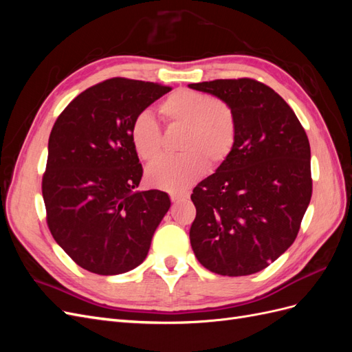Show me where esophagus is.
I'll use <instances>...</instances> for the list:
<instances>
[{
	"label": "esophagus",
	"instance_id": "34e87169",
	"mask_svg": "<svg viewBox=\"0 0 352 352\" xmlns=\"http://www.w3.org/2000/svg\"><path fill=\"white\" fill-rule=\"evenodd\" d=\"M170 198H172L173 202H177V201H179V197H177V195H170Z\"/></svg>",
	"mask_w": 352,
	"mask_h": 352
}]
</instances>
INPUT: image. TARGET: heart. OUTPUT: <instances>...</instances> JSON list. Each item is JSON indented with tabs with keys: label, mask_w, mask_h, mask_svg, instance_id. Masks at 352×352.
<instances>
[{
	"label": "heart",
	"mask_w": 352,
	"mask_h": 352,
	"mask_svg": "<svg viewBox=\"0 0 352 352\" xmlns=\"http://www.w3.org/2000/svg\"><path fill=\"white\" fill-rule=\"evenodd\" d=\"M160 114L168 124L184 126L179 142L184 153L158 158L148 167L146 179L154 186L182 192L204 173L207 162L216 166L230 154L236 138L235 114L226 102L190 89L170 94L160 104ZM129 136L135 153L145 162L162 151V129L151 111L135 116Z\"/></svg>",
	"instance_id": "b5f03b06"
}]
</instances>
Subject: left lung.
<instances>
[{"label": "left lung", "mask_w": 352, "mask_h": 352, "mask_svg": "<svg viewBox=\"0 0 352 352\" xmlns=\"http://www.w3.org/2000/svg\"><path fill=\"white\" fill-rule=\"evenodd\" d=\"M188 87L226 102L236 120L230 154L190 195L197 208L190 245L212 273H257L300 230L313 192L310 142L294 110L267 85L242 78Z\"/></svg>", "instance_id": "obj_1"}]
</instances>
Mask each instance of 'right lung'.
Instances as JSON below:
<instances>
[{
	"mask_svg": "<svg viewBox=\"0 0 352 352\" xmlns=\"http://www.w3.org/2000/svg\"><path fill=\"white\" fill-rule=\"evenodd\" d=\"M172 88L113 78L79 94L52 127L42 197L52 238L82 269L102 276L138 267L170 208L163 190H135L142 164L129 129Z\"/></svg>",
	"mask_w": 352,
	"mask_h": 352,
	"instance_id": "right-lung-1",
	"label": "right lung"
}]
</instances>
